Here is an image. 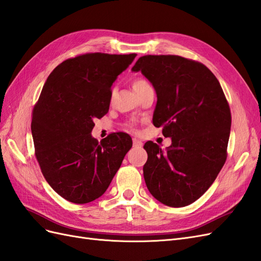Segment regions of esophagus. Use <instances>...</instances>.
<instances>
[{
  "label": "esophagus",
  "mask_w": 261,
  "mask_h": 261,
  "mask_svg": "<svg viewBox=\"0 0 261 261\" xmlns=\"http://www.w3.org/2000/svg\"><path fill=\"white\" fill-rule=\"evenodd\" d=\"M132 141H133V146H135V148H141V146L143 145L142 142L140 141V140L136 139V138H133Z\"/></svg>",
  "instance_id": "1"
}]
</instances>
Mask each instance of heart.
Segmentation results:
<instances>
[{"mask_svg":"<svg viewBox=\"0 0 261 261\" xmlns=\"http://www.w3.org/2000/svg\"><path fill=\"white\" fill-rule=\"evenodd\" d=\"M148 86H150L149 83L146 82V80L142 79V78H137V79L133 80V83H132L133 89L136 90L137 93L140 92V91H142V90H143L144 88H146V87H148ZM129 128H130V129H133V123H130V124H129Z\"/></svg>","mask_w":261,"mask_h":261,"instance_id":"b5f03b06","label":"heart"}]
</instances>
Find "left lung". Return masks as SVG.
Wrapping results in <instances>:
<instances>
[{
  "mask_svg": "<svg viewBox=\"0 0 261 261\" xmlns=\"http://www.w3.org/2000/svg\"><path fill=\"white\" fill-rule=\"evenodd\" d=\"M132 71H141L154 87L153 124L172 139L165 151L152 141L144 144L146 188L164 205H190L226 161L231 115L224 91L205 65L176 55L142 56Z\"/></svg>",
  "mask_w": 261,
  "mask_h": 261,
  "instance_id": "obj_1",
  "label": "left lung"
}]
</instances>
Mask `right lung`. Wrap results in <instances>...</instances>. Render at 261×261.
Returning a JSON list of instances; mask_svg holds the SVG:
<instances>
[{"mask_svg":"<svg viewBox=\"0 0 261 261\" xmlns=\"http://www.w3.org/2000/svg\"><path fill=\"white\" fill-rule=\"evenodd\" d=\"M137 54L88 53L66 59L50 72L32 115L35 155L47 183L75 204L101 196L132 140L123 132L98 142L93 120L109 110L111 86Z\"/></svg>","mask_w":261,"mask_h":261,"instance_id":"add662e5","label":"right lung"}]
</instances>
